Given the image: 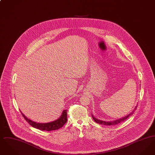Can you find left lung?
Masks as SVG:
<instances>
[{"label":"left lung","mask_w":155,"mask_h":155,"mask_svg":"<svg viewBox=\"0 0 155 155\" xmlns=\"http://www.w3.org/2000/svg\"><path fill=\"white\" fill-rule=\"evenodd\" d=\"M137 105H138V104H137ZM137 107V106H135V109L133 110V111H132L130 114H129L128 115L126 116H125L124 117L119 118L118 120H114V121H107V122H106V121H102V120H100L97 119V118H95V117H94L92 115V118H93V119L94 120V121H95L96 123H97L99 124H102V125H117V124H118L119 123H121V122H123V121H125L126 119H127V118H128L130 116H131L133 114V113H134L135 110H136Z\"/></svg>","instance_id":"1"}]
</instances>
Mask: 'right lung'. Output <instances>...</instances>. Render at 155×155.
<instances>
[{
    "instance_id": "add662e5",
    "label": "right lung",
    "mask_w": 155,
    "mask_h": 155,
    "mask_svg": "<svg viewBox=\"0 0 155 155\" xmlns=\"http://www.w3.org/2000/svg\"><path fill=\"white\" fill-rule=\"evenodd\" d=\"M67 110H64L63 111V113L60 117L58 119L52 121L50 123H38L34 122L30 119L27 118L24 114L21 111L22 114V116L25 120L29 123L30 125L32 127L40 130L41 131H50L52 130H56L59 128H61L63 125L66 123L67 121Z\"/></svg>"
}]
</instances>
